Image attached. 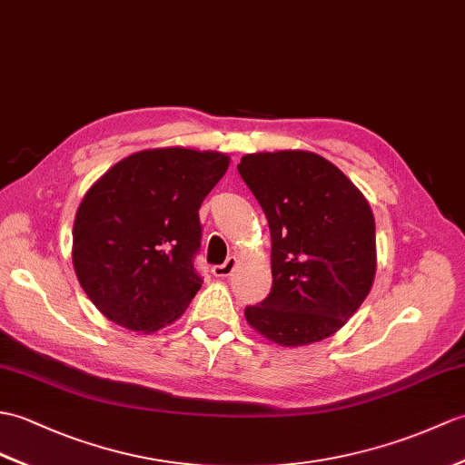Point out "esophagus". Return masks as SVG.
Returning <instances> with one entry per match:
<instances>
[{
  "label": "esophagus",
  "mask_w": 465,
  "mask_h": 465,
  "mask_svg": "<svg viewBox=\"0 0 465 465\" xmlns=\"http://www.w3.org/2000/svg\"><path fill=\"white\" fill-rule=\"evenodd\" d=\"M235 265H237V259L232 255V257L225 259V262H223L222 265H213V267H212V273H213L215 277H228V275L233 273Z\"/></svg>",
  "instance_id": "1"
}]
</instances>
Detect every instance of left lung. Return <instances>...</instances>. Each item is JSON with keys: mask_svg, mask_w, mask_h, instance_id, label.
I'll return each mask as SVG.
<instances>
[{"mask_svg": "<svg viewBox=\"0 0 465 465\" xmlns=\"http://www.w3.org/2000/svg\"><path fill=\"white\" fill-rule=\"evenodd\" d=\"M240 176L272 233L273 285L245 319L265 339L301 347L344 327L376 273L374 215L361 190L305 150L245 154Z\"/></svg>", "mask_w": 465, "mask_h": 465, "instance_id": "obj_1", "label": "left lung"}]
</instances>
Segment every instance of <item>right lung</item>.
I'll return each instance as SVG.
<instances>
[{
	"label": "right lung",
	"mask_w": 465,
	"mask_h": 465,
	"mask_svg": "<svg viewBox=\"0 0 465 465\" xmlns=\"http://www.w3.org/2000/svg\"><path fill=\"white\" fill-rule=\"evenodd\" d=\"M230 156L192 148L131 154L84 193L73 225V267L103 315L153 332L176 321L203 279L198 210Z\"/></svg>",
	"instance_id": "right-lung-1"
}]
</instances>
